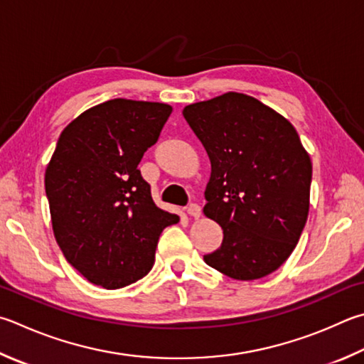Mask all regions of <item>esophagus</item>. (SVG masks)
<instances>
[{
	"instance_id": "obj_1",
	"label": "esophagus",
	"mask_w": 364,
	"mask_h": 364,
	"mask_svg": "<svg viewBox=\"0 0 364 364\" xmlns=\"http://www.w3.org/2000/svg\"><path fill=\"white\" fill-rule=\"evenodd\" d=\"M186 213L189 215V216H193V218H200V215H202V210H200V207L197 203H191L189 207L186 208Z\"/></svg>"
}]
</instances>
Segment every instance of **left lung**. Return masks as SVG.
Returning a JSON list of instances; mask_svg holds the SVG:
<instances>
[{"label": "left lung", "mask_w": 364, "mask_h": 364, "mask_svg": "<svg viewBox=\"0 0 364 364\" xmlns=\"http://www.w3.org/2000/svg\"><path fill=\"white\" fill-rule=\"evenodd\" d=\"M183 116L211 164L203 215L224 234L203 261L234 280L275 272L299 242L310 207L312 161L294 125L239 92L188 105Z\"/></svg>", "instance_id": "obj_1"}]
</instances>
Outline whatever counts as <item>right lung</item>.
Returning a JSON list of instances; mask_svg holds the SVG:
<instances>
[{
  "label": "right lung",
  "instance_id": "right-lung-1",
  "mask_svg": "<svg viewBox=\"0 0 364 364\" xmlns=\"http://www.w3.org/2000/svg\"><path fill=\"white\" fill-rule=\"evenodd\" d=\"M171 109L114 98L85 109L58 138L44 176L52 229L67 261L94 285L143 279L162 230L180 221L157 207L136 168Z\"/></svg>",
  "mask_w": 364,
  "mask_h": 364
}]
</instances>
